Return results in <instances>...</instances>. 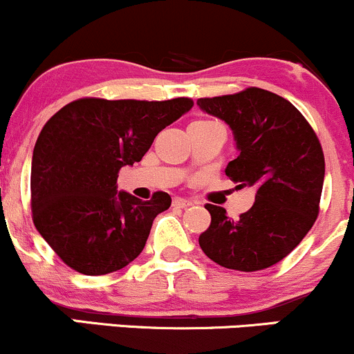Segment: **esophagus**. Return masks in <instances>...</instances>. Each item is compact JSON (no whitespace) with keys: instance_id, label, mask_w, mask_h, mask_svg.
Here are the masks:
<instances>
[{"instance_id":"1","label":"esophagus","mask_w":354,"mask_h":354,"mask_svg":"<svg viewBox=\"0 0 354 354\" xmlns=\"http://www.w3.org/2000/svg\"><path fill=\"white\" fill-rule=\"evenodd\" d=\"M194 201L185 200V198H174L173 200V206L174 208H188V206H193Z\"/></svg>"}]
</instances>
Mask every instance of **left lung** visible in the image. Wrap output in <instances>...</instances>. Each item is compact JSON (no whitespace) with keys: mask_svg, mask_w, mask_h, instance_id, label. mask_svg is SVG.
Here are the masks:
<instances>
[{"mask_svg":"<svg viewBox=\"0 0 354 354\" xmlns=\"http://www.w3.org/2000/svg\"><path fill=\"white\" fill-rule=\"evenodd\" d=\"M196 104L233 133L238 156L226 176L239 188L256 189L254 205L239 219L221 206H205L211 225L200 234L201 250L230 270L273 266L301 243L318 216L324 181L318 138L290 101L266 89L248 88Z\"/></svg>","mask_w":354,"mask_h":354,"instance_id":"left-lung-1","label":"left lung"}]
</instances>
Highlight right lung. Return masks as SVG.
<instances>
[{
  "mask_svg": "<svg viewBox=\"0 0 354 354\" xmlns=\"http://www.w3.org/2000/svg\"><path fill=\"white\" fill-rule=\"evenodd\" d=\"M193 108L168 101H73L44 124L31 158V209L38 233L68 266L88 276L140 256L168 193L143 201L118 191V171L151 148L161 129Z\"/></svg>",
  "mask_w": 354,
  "mask_h": 354,
  "instance_id": "add662e5",
  "label": "right lung"
}]
</instances>
